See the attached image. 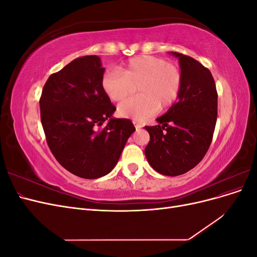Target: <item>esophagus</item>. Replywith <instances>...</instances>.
<instances>
[{
    "label": "esophagus",
    "instance_id": "esophagus-1",
    "mask_svg": "<svg viewBox=\"0 0 257 257\" xmlns=\"http://www.w3.org/2000/svg\"><path fill=\"white\" fill-rule=\"evenodd\" d=\"M134 125H135L136 130H141V128L143 127L142 124H141V123H138V122H136V121H134Z\"/></svg>",
    "mask_w": 257,
    "mask_h": 257
}]
</instances>
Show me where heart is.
<instances>
[{"label": "heart", "instance_id": "obj_1", "mask_svg": "<svg viewBox=\"0 0 257 257\" xmlns=\"http://www.w3.org/2000/svg\"><path fill=\"white\" fill-rule=\"evenodd\" d=\"M102 85L114 102L125 98L138 85L139 95L123 100L118 112L123 118L144 121L160 109V104L166 107L175 102L181 88V74L165 60L143 56L130 60L119 69L107 71Z\"/></svg>", "mask_w": 257, "mask_h": 257}]
</instances>
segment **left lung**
<instances>
[{"label": "left lung", "instance_id": "8db88e82", "mask_svg": "<svg viewBox=\"0 0 257 257\" xmlns=\"http://www.w3.org/2000/svg\"><path fill=\"white\" fill-rule=\"evenodd\" d=\"M178 58L181 88L178 102L157 119L158 125L145 126L150 142L146 158L158 173L175 177L188 173L204 159L212 141L217 116V93L208 68L191 57Z\"/></svg>", "mask_w": 257, "mask_h": 257}]
</instances>
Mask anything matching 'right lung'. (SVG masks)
<instances>
[{
    "instance_id": "1",
    "label": "right lung",
    "mask_w": 257,
    "mask_h": 257,
    "mask_svg": "<svg viewBox=\"0 0 257 257\" xmlns=\"http://www.w3.org/2000/svg\"><path fill=\"white\" fill-rule=\"evenodd\" d=\"M104 72L97 56L75 59L49 77L40 99L52 154L69 173L84 179L109 174L135 131L131 120L112 116L115 107L103 89Z\"/></svg>"
}]
</instances>
